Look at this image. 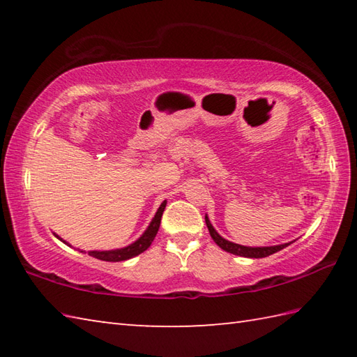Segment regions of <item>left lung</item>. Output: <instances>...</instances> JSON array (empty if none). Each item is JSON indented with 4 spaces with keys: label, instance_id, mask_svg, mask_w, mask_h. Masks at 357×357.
Segmentation results:
<instances>
[{
    "label": "left lung",
    "instance_id": "8db88e82",
    "mask_svg": "<svg viewBox=\"0 0 357 357\" xmlns=\"http://www.w3.org/2000/svg\"><path fill=\"white\" fill-rule=\"evenodd\" d=\"M206 224H207V229L210 231V236L213 238V241L216 244L221 247L225 252H229L231 255H236V256H244V257H267L273 253L279 252V250L285 248L287 245L290 244H282V245H275V247H244V245H239V244H233V242L224 239L222 236H219L216 233V230L213 229V225L210 224L208 218L206 216Z\"/></svg>",
    "mask_w": 357,
    "mask_h": 357
}]
</instances>
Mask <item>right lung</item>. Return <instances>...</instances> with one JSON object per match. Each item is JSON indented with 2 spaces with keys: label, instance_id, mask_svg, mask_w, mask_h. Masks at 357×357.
Here are the masks:
<instances>
[{
  "label": "right lung",
  "instance_id": "1",
  "mask_svg": "<svg viewBox=\"0 0 357 357\" xmlns=\"http://www.w3.org/2000/svg\"><path fill=\"white\" fill-rule=\"evenodd\" d=\"M164 208H165V201L161 204V207L158 208L153 221L150 222L146 233H144L138 241L133 242L132 245H128L126 248H119V250H110V252H89V255L96 257V259H101V261L119 262V261H127L133 256H138L142 252H146V250L151 245V242H153L156 233L159 230V225H161V218H162ZM66 244H67V242H66Z\"/></svg>",
  "mask_w": 357,
  "mask_h": 357
}]
</instances>
